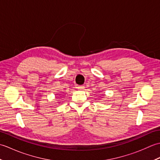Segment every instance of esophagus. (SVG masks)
<instances>
[{"label": "esophagus", "instance_id": "34e87169", "mask_svg": "<svg viewBox=\"0 0 160 160\" xmlns=\"http://www.w3.org/2000/svg\"><path fill=\"white\" fill-rule=\"evenodd\" d=\"M77 88H78V89H79V90H83L84 89V86H83V85L77 86Z\"/></svg>", "mask_w": 160, "mask_h": 160}]
</instances>
